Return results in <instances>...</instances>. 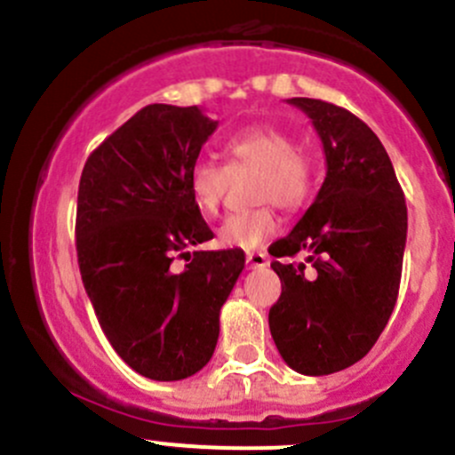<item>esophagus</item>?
Here are the masks:
<instances>
[{
    "label": "esophagus",
    "mask_w": 455,
    "mask_h": 455,
    "mask_svg": "<svg viewBox=\"0 0 455 455\" xmlns=\"http://www.w3.org/2000/svg\"><path fill=\"white\" fill-rule=\"evenodd\" d=\"M245 263H247V267L260 269V267H267L269 260H267V254H265V251H247Z\"/></svg>",
    "instance_id": "esophagus-1"
}]
</instances>
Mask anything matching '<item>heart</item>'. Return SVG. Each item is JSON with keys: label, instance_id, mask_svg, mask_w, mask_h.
<instances>
[{"label": "heart", "instance_id": "heart-1", "mask_svg": "<svg viewBox=\"0 0 455 455\" xmlns=\"http://www.w3.org/2000/svg\"><path fill=\"white\" fill-rule=\"evenodd\" d=\"M228 168L210 161L192 165L190 196L201 214L217 217L228 192L229 173L256 168L254 201H272L283 210H299L314 190L312 155L294 143V137L276 125H251L232 134L226 141ZM278 229L276 212L269 204L247 212L229 214L219 228V243L238 250H256Z\"/></svg>", "mask_w": 455, "mask_h": 455}]
</instances>
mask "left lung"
Masks as SVG:
<instances>
[{
	"instance_id": "obj_1",
	"label": "left lung",
	"mask_w": 455,
	"mask_h": 455,
	"mask_svg": "<svg viewBox=\"0 0 455 455\" xmlns=\"http://www.w3.org/2000/svg\"><path fill=\"white\" fill-rule=\"evenodd\" d=\"M312 119L327 177L296 228L269 254L309 251L316 269L274 260L281 296L269 331L283 361L325 376L361 361L385 330L403 274L407 205L389 155L365 121L321 99H287Z\"/></svg>"
}]
</instances>
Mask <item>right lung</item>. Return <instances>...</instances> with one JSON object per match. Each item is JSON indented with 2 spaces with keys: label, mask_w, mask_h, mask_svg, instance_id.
I'll list each match as a JSON object with an SVG mask.
<instances>
[{
  "label": "right lung",
  "mask_w": 455,
  "mask_h": 455,
  "mask_svg": "<svg viewBox=\"0 0 455 455\" xmlns=\"http://www.w3.org/2000/svg\"><path fill=\"white\" fill-rule=\"evenodd\" d=\"M217 121L152 103L116 128L81 172L76 260L115 352L137 374L181 380L208 365L243 250L188 251L214 236L190 196L192 165ZM188 255L183 273L170 268Z\"/></svg>",
  "instance_id": "1"
}]
</instances>
